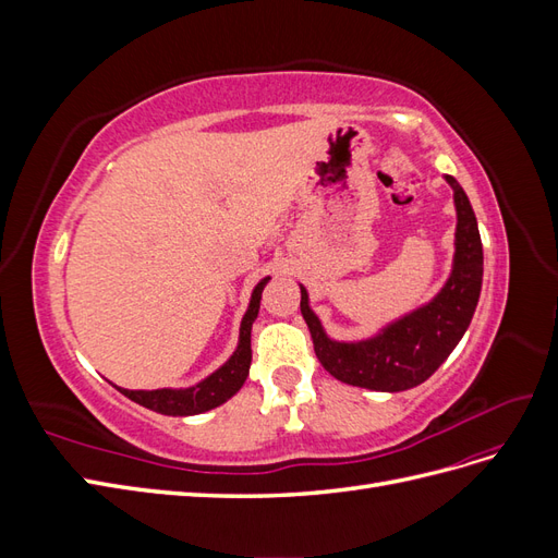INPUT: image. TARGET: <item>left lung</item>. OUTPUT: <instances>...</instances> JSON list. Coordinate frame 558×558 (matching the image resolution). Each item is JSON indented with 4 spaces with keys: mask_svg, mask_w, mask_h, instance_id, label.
<instances>
[{
    "mask_svg": "<svg viewBox=\"0 0 558 558\" xmlns=\"http://www.w3.org/2000/svg\"><path fill=\"white\" fill-rule=\"evenodd\" d=\"M445 179L453 189L459 221L456 251L451 275L428 305L404 314L369 340L335 342L310 310L305 286H300V312L312 332L316 359L335 379L369 391H408L426 381L461 342L480 300L484 253L477 218L465 191L453 177L447 174Z\"/></svg>",
    "mask_w": 558,
    "mask_h": 558,
    "instance_id": "obj_1",
    "label": "left lung"
}]
</instances>
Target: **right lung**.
<instances>
[{
    "mask_svg": "<svg viewBox=\"0 0 558 558\" xmlns=\"http://www.w3.org/2000/svg\"><path fill=\"white\" fill-rule=\"evenodd\" d=\"M269 277L260 279V283L253 289L248 310L242 318L240 326V344L234 349L232 356L216 369L214 375L207 379H202L199 384L191 388H158V391H130V388L116 386L118 391L128 396L130 400L140 402L142 408L154 410L158 414L167 416H191V414H202L209 412L218 404H223L228 398L240 391L242 384L248 377V367H251V326L258 316L260 310V295L265 283Z\"/></svg>",
    "mask_w": 558,
    "mask_h": 558,
    "instance_id": "1",
    "label": "right lung"
}]
</instances>
